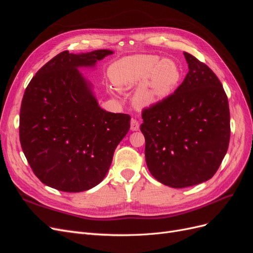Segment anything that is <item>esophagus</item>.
Returning a JSON list of instances; mask_svg holds the SVG:
<instances>
[{
    "label": "esophagus",
    "instance_id": "esophagus-1",
    "mask_svg": "<svg viewBox=\"0 0 253 253\" xmlns=\"http://www.w3.org/2000/svg\"><path fill=\"white\" fill-rule=\"evenodd\" d=\"M131 129H132V131H138V129H139L138 120H136L134 118L131 120Z\"/></svg>",
    "mask_w": 253,
    "mask_h": 253
}]
</instances>
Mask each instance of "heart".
Returning <instances> with one entry per match:
<instances>
[{
  "mask_svg": "<svg viewBox=\"0 0 253 253\" xmlns=\"http://www.w3.org/2000/svg\"><path fill=\"white\" fill-rule=\"evenodd\" d=\"M110 77L120 89L138 85L133 101L138 109L154 106L169 97L180 79L178 65L155 55L121 58L110 67Z\"/></svg>",
  "mask_w": 253,
  "mask_h": 253,
  "instance_id": "1",
  "label": "heart"
}]
</instances>
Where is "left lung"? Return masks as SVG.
Listing matches in <instances>:
<instances>
[{
    "label": "left lung",
    "instance_id": "8db88e82",
    "mask_svg": "<svg viewBox=\"0 0 253 253\" xmlns=\"http://www.w3.org/2000/svg\"><path fill=\"white\" fill-rule=\"evenodd\" d=\"M189 72L172 95L142 111L145 162L166 186L186 188L216 173L230 140V112L220 81L183 52Z\"/></svg>",
    "mask_w": 253,
    "mask_h": 253
}]
</instances>
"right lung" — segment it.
<instances>
[{"label":"right lung","instance_id":"1","mask_svg":"<svg viewBox=\"0 0 253 253\" xmlns=\"http://www.w3.org/2000/svg\"><path fill=\"white\" fill-rule=\"evenodd\" d=\"M113 50L60 52L27 85L20 111V142L35 175L63 192L97 186L108 173L115 149L129 129L126 114L98 105L93 85L79 72Z\"/></svg>","mask_w":253,"mask_h":253}]
</instances>
